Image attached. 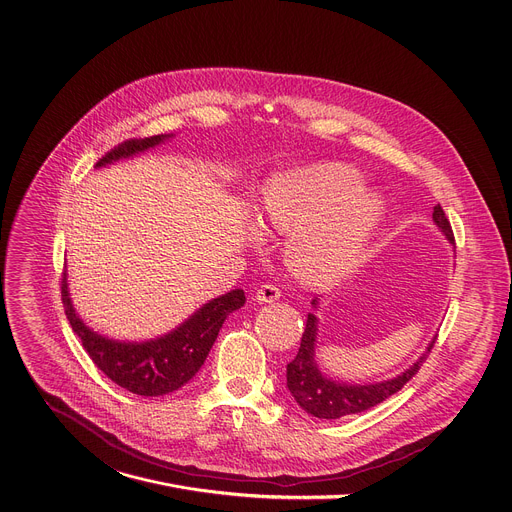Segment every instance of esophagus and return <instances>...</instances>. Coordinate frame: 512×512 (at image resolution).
Here are the masks:
<instances>
[{"instance_id": "34e87169", "label": "esophagus", "mask_w": 512, "mask_h": 512, "mask_svg": "<svg viewBox=\"0 0 512 512\" xmlns=\"http://www.w3.org/2000/svg\"><path fill=\"white\" fill-rule=\"evenodd\" d=\"M280 296H282L280 288H275V286H271V284H265V286H261V288L257 290L255 300H257L259 304H273V302L280 300Z\"/></svg>"}]
</instances>
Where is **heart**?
I'll list each match as a JSON object with an SVG mask.
<instances>
[{
    "label": "heart",
    "mask_w": 512,
    "mask_h": 512,
    "mask_svg": "<svg viewBox=\"0 0 512 512\" xmlns=\"http://www.w3.org/2000/svg\"><path fill=\"white\" fill-rule=\"evenodd\" d=\"M265 224L290 235L286 259L308 284L353 271L386 218V198L363 185L359 169L320 161L273 175L261 192Z\"/></svg>",
    "instance_id": "obj_1"
}]
</instances>
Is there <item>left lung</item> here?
I'll return each mask as SVG.
<instances>
[{
    "label": "left lung",
    "instance_id": "left-lung-1",
    "mask_svg": "<svg viewBox=\"0 0 512 512\" xmlns=\"http://www.w3.org/2000/svg\"><path fill=\"white\" fill-rule=\"evenodd\" d=\"M433 222L441 230V235L453 243V230L451 224L443 212V208L437 204L433 210ZM312 308H320V298L316 296L312 302ZM316 343H318V316L314 312H308L306 329L300 341L298 355L288 363V390L298 402L302 410L316 418H341L347 414H357L363 410H369L402 390V386L416 374L418 367L427 359V353L433 349L435 339L429 343L427 351L418 357L408 369L396 378L376 382V384H349L343 380H333L327 374H322L316 363Z\"/></svg>",
    "mask_w": 512,
    "mask_h": 512
}]
</instances>
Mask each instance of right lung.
<instances>
[{
  "instance_id": "1",
  "label": "right lung",
  "mask_w": 512,
  "mask_h": 512,
  "mask_svg": "<svg viewBox=\"0 0 512 512\" xmlns=\"http://www.w3.org/2000/svg\"><path fill=\"white\" fill-rule=\"evenodd\" d=\"M169 138H173V134H155L151 138L126 141L102 157L96 167L130 159L169 141ZM61 294L71 329L81 339V345L91 361L114 384L138 396H163L188 384L204 365L228 314L245 304V292L241 288L230 290L208 300L190 318H185L179 327L157 339L118 341L96 333L83 322L69 296L67 273L63 275Z\"/></svg>"
}]
</instances>
